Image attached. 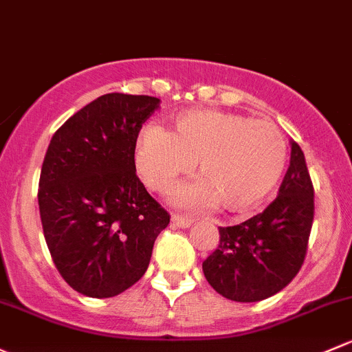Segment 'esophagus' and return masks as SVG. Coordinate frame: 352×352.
<instances>
[{
	"label": "esophagus",
	"instance_id": "obj_1",
	"mask_svg": "<svg viewBox=\"0 0 352 352\" xmlns=\"http://www.w3.org/2000/svg\"><path fill=\"white\" fill-rule=\"evenodd\" d=\"M172 224L177 226V228L186 229V228H188V226L192 224V219H190V217H187V216H179V214H173V216H172Z\"/></svg>",
	"mask_w": 352,
	"mask_h": 352
}]
</instances>
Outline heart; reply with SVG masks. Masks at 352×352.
I'll use <instances>...</instances> for the list:
<instances>
[{
  "label": "heart",
  "instance_id": "heart-1",
  "mask_svg": "<svg viewBox=\"0 0 352 352\" xmlns=\"http://www.w3.org/2000/svg\"><path fill=\"white\" fill-rule=\"evenodd\" d=\"M194 162L202 179L173 188V204L201 209L219 202L226 210H248L280 182L287 145L272 121L217 109L180 114L170 133L150 124L136 140V170L151 190H165Z\"/></svg>",
  "mask_w": 352,
  "mask_h": 352
}]
</instances>
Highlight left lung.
<instances>
[{
  "mask_svg": "<svg viewBox=\"0 0 352 352\" xmlns=\"http://www.w3.org/2000/svg\"><path fill=\"white\" fill-rule=\"evenodd\" d=\"M278 197L238 226L219 228V244L202 263L210 287L234 302H260L283 290L307 254L314 223V186L298 143Z\"/></svg>",
  "mask_w": 352,
  "mask_h": 352,
  "instance_id": "1",
  "label": "left lung"
}]
</instances>
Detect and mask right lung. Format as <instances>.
Returning a JSON list of instances; mask_svg holds the SVG:
<instances>
[{
    "instance_id": "right-lung-1",
    "label": "right lung",
    "mask_w": 352,
    "mask_h": 352,
    "mask_svg": "<svg viewBox=\"0 0 352 352\" xmlns=\"http://www.w3.org/2000/svg\"><path fill=\"white\" fill-rule=\"evenodd\" d=\"M151 96L111 92L70 116L52 136L38 182L43 236L62 278L92 298L116 297L145 275L168 212L136 175Z\"/></svg>"
}]
</instances>
